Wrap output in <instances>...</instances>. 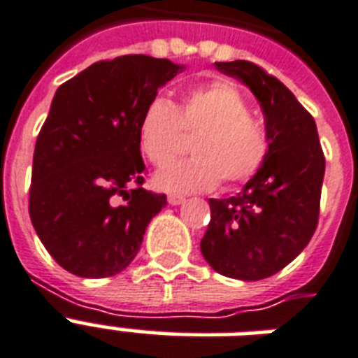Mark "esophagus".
Wrapping results in <instances>:
<instances>
[{
  "instance_id": "34e87169",
  "label": "esophagus",
  "mask_w": 358,
  "mask_h": 358,
  "mask_svg": "<svg viewBox=\"0 0 358 358\" xmlns=\"http://www.w3.org/2000/svg\"><path fill=\"white\" fill-rule=\"evenodd\" d=\"M167 201H169V204H171V206H178V204H182L185 199L182 195H169Z\"/></svg>"
}]
</instances>
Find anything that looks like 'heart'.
Returning <instances> with one entry per match:
<instances>
[{
  "label": "heart",
  "mask_w": 358,
  "mask_h": 358,
  "mask_svg": "<svg viewBox=\"0 0 358 358\" xmlns=\"http://www.w3.org/2000/svg\"><path fill=\"white\" fill-rule=\"evenodd\" d=\"M196 134L184 162L154 176L157 189L196 193L221 182H243L267 156L266 129L249 117V103L232 81L217 80L184 94L180 109L167 98H152L139 120V146L148 162L165 165L176 156L182 134Z\"/></svg>",
  "instance_id": "obj_1"
}]
</instances>
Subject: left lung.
Returning <instances> with one entry per match:
<instances>
[{
  "mask_svg": "<svg viewBox=\"0 0 358 358\" xmlns=\"http://www.w3.org/2000/svg\"><path fill=\"white\" fill-rule=\"evenodd\" d=\"M215 69L260 102L267 156L238 195L208 201L212 219L201 250L224 277L262 280L295 260L314 236L325 157L312 115L284 83L249 61Z\"/></svg>",
  "mask_w": 358,
  "mask_h": 358,
  "instance_id": "1",
  "label": "left lung"
}]
</instances>
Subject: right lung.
I'll list each match as a JSON object with an SVG mask.
<instances>
[{"instance_id":"right-lung-1","label":"right lung","mask_w":358,"mask_h":358,"mask_svg":"<svg viewBox=\"0 0 358 358\" xmlns=\"http://www.w3.org/2000/svg\"><path fill=\"white\" fill-rule=\"evenodd\" d=\"M185 66L122 55L59 87L36 137L29 215L59 266L85 278L131 264L167 196L141 187L139 120L152 98Z\"/></svg>"}]
</instances>
